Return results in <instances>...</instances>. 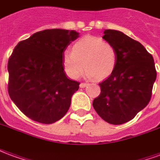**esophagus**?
I'll list each match as a JSON object with an SVG mask.
<instances>
[{
	"mask_svg": "<svg viewBox=\"0 0 160 160\" xmlns=\"http://www.w3.org/2000/svg\"><path fill=\"white\" fill-rule=\"evenodd\" d=\"M87 83H84V82H82V83L80 84V87H81V88H84L85 87H87Z\"/></svg>",
	"mask_w": 160,
	"mask_h": 160,
	"instance_id": "obj_1",
	"label": "esophagus"
}]
</instances>
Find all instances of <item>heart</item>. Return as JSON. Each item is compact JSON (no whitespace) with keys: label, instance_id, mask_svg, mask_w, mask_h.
Listing matches in <instances>:
<instances>
[{"label":"heart","instance_id":"heart-1","mask_svg":"<svg viewBox=\"0 0 160 160\" xmlns=\"http://www.w3.org/2000/svg\"><path fill=\"white\" fill-rule=\"evenodd\" d=\"M84 66H83V64ZM118 64V51L113 44L98 37L87 36L78 40L72 52L62 54V66L67 74L77 79L83 71L88 78L104 79L114 72Z\"/></svg>","mask_w":160,"mask_h":160}]
</instances>
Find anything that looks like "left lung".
Returning a JSON list of instances; mask_svg holds the SVG:
<instances>
[{"label": "left lung", "instance_id": "obj_1", "mask_svg": "<svg viewBox=\"0 0 160 160\" xmlns=\"http://www.w3.org/2000/svg\"><path fill=\"white\" fill-rule=\"evenodd\" d=\"M103 38L115 46L118 64L114 72L99 83L101 92L92 106L109 123L132 120L152 97L157 72L153 57L141 42L115 30H105Z\"/></svg>", "mask_w": 160, "mask_h": 160}]
</instances>
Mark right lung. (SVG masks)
<instances>
[{"label":"right lung","instance_id":"add662e5","mask_svg":"<svg viewBox=\"0 0 160 160\" xmlns=\"http://www.w3.org/2000/svg\"><path fill=\"white\" fill-rule=\"evenodd\" d=\"M78 37L74 31L44 30L20 41L13 49L8 63V91L30 119L54 123L68 111L80 83L67 78L62 54Z\"/></svg>","mask_w":160,"mask_h":160}]
</instances>
